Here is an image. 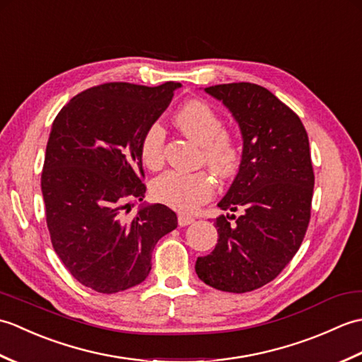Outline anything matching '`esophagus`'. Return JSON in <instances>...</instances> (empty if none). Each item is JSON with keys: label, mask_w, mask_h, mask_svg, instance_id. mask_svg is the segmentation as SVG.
Segmentation results:
<instances>
[{"label": "esophagus", "mask_w": 362, "mask_h": 362, "mask_svg": "<svg viewBox=\"0 0 362 362\" xmlns=\"http://www.w3.org/2000/svg\"><path fill=\"white\" fill-rule=\"evenodd\" d=\"M179 226L180 227H185V226H189V224H193L194 222V216H189V214H179Z\"/></svg>", "instance_id": "1"}]
</instances>
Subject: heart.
Returning <instances> with one entry per match:
<instances>
[{
    "mask_svg": "<svg viewBox=\"0 0 362 362\" xmlns=\"http://www.w3.org/2000/svg\"><path fill=\"white\" fill-rule=\"evenodd\" d=\"M174 121L183 134L202 146L201 161L209 165L222 179L232 177L241 163V148L235 138L224 132L221 115L204 101H189L177 110ZM166 130L158 121L144 129L140 156L151 169L161 168L165 161ZM214 193V180L206 171H168L152 183V196L158 202L179 211H193Z\"/></svg>",
    "mask_w": 362,
    "mask_h": 362,
    "instance_id": "b5f03b06",
    "label": "heart"
}]
</instances>
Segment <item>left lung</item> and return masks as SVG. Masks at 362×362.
Wrapping results in <instances>:
<instances>
[{"mask_svg": "<svg viewBox=\"0 0 362 362\" xmlns=\"http://www.w3.org/2000/svg\"><path fill=\"white\" fill-rule=\"evenodd\" d=\"M205 91L241 130L240 171L218 206L243 213L216 218L218 244L197 258L196 274L214 289L241 294L272 281L303 241L314 188L310 141L297 115L264 87L236 82Z\"/></svg>", "mask_w": 362, "mask_h": 362, "instance_id": "obj_1", "label": "left lung"}]
</instances>
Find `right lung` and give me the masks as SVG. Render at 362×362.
Here are the masks:
<instances>
[{
  "label": "right lung",
  "instance_id": "add662e5",
  "mask_svg": "<svg viewBox=\"0 0 362 362\" xmlns=\"http://www.w3.org/2000/svg\"><path fill=\"white\" fill-rule=\"evenodd\" d=\"M109 82L64 105L52 122L42 173L46 224L60 261L83 286L103 294L126 291L151 272L152 250L177 227L166 205H141L144 129L179 88Z\"/></svg>",
  "mask_w": 362,
  "mask_h": 362
}]
</instances>
